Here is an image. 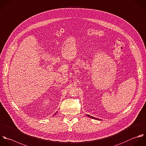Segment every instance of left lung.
<instances>
[{"label":"left lung","instance_id":"obj_1","mask_svg":"<svg viewBox=\"0 0 146 146\" xmlns=\"http://www.w3.org/2000/svg\"><path fill=\"white\" fill-rule=\"evenodd\" d=\"M89 117H90V118H93V119H99L100 120V119H97V118H96L95 117H92V116H90L89 115H87Z\"/></svg>","mask_w":146,"mask_h":146}]
</instances>
